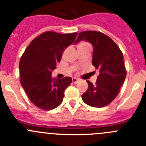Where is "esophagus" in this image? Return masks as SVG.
Returning a JSON list of instances; mask_svg holds the SVG:
<instances>
[{"mask_svg":"<svg viewBox=\"0 0 146 146\" xmlns=\"http://www.w3.org/2000/svg\"><path fill=\"white\" fill-rule=\"evenodd\" d=\"M72 81H73V83H74V84H77L79 80L77 79V78H72Z\"/></svg>","mask_w":146,"mask_h":146,"instance_id":"1","label":"esophagus"}]
</instances>
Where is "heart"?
Here are the masks:
<instances>
[{
	"label": "heart",
	"instance_id": "heart-1",
	"mask_svg": "<svg viewBox=\"0 0 146 146\" xmlns=\"http://www.w3.org/2000/svg\"><path fill=\"white\" fill-rule=\"evenodd\" d=\"M85 44V42H81L79 44Z\"/></svg>",
	"mask_w": 146,
	"mask_h": 146
}]
</instances>
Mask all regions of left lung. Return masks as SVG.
<instances>
[{
	"label": "left lung",
	"instance_id": "8db88e82",
	"mask_svg": "<svg viewBox=\"0 0 146 146\" xmlns=\"http://www.w3.org/2000/svg\"><path fill=\"white\" fill-rule=\"evenodd\" d=\"M84 39L93 45L92 64L99 74L95 84L87 80L88 88L81 97L84 103L91 107H105L116 98L125 81L127 71L123 54L110 36L100 32H81L75 43Z\"/></svg>",
	"mask_w": 146,
	"mask_h": 146
}]
</instances>
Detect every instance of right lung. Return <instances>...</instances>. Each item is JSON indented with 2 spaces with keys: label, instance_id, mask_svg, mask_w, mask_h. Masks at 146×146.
Returning a JSON list of instances; mask_svg holds the SVG:
<instances>
[{
  "label": "right lung",
  "instance_id": "obj_1",
  "mask_svg": "<svg viewBox=\"0 0 146 146\" xmlns=\"http://www.w3.org/2000/svg\"><path fill=\"white\" fill-rule=\"evenodd\" d=\"M77 35L45 32L35 38L23 53L19 62L20 81L29 99L38 108L51 110L62 102L64 92L72 78L53 79L52 71Z\"/></svg>",
  "mask_w": 146,
  "mask_h": 146
}]
</instances>
